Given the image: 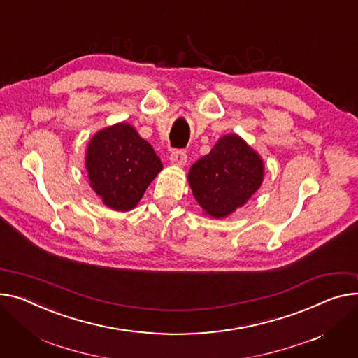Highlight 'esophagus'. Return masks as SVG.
<instances>
[{
    "instance_id": "34e87169",
    "label": "esophagus",
    "mask_w": 358,
    "mask_h": 358,
    "mask_svg": "<svg viewBox=\"0 0 358 358\" xmlns=\"http://www.w3.org/2000/svg\"><path fill=\"white\" fill-rule=\"evenodd\" d=\"M170 161L174 165H185L187 162V152L184 150H174L170 155Z\"/></svg>"
}]
</instances>
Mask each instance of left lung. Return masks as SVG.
I'll return each mask as SVG.
<instances>
[{
	"label": "left lung",
	"mask_w": 358,
	"mask_h": 358,
	"mask_svg": "<svg viewBox=\"0 0 358 358\" xmlns=\"http://www.w3.org/2000/svg\"><path fill=\"white\" fill-rule=\"evenodd\" d=\"M264 173L260 155L239 135L230 134L192 165L188 182L204 213L223 219L248 203L262 185Z\"/></svg>",
	"instance_id": "obj_1"
}]
</instances>
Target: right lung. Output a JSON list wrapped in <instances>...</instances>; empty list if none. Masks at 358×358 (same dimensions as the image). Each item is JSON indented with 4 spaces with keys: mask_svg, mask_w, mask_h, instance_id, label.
Segmentation results:
<instances>
[{
    "mask_svg": "<svg viewBox=\"0 0 358 358\" xmlns=\"http://www.w3.org/2000/svg\"><path fill=\"white\" fill-rule=\"evenodd\" d=\"M86 170L92 189L105 206L129 211L162 170V162L132 125L119 122L92 136Z\"/></svg>",
    "mask_w": 358,
    "mask_h": 358,
    "instance_id": "add662e5",
    "label": "right lung"
}]
</instances>
